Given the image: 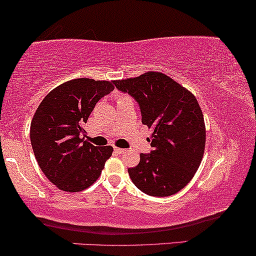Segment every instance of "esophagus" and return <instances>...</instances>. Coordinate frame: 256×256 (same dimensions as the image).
Segmentation results:
<instances>
[{
    "mask_svg": "<svg viewBox=\"0 0 256 256\" xmlns=\"http://www.w3.org/2000/svg\"><path fill=\"white\" fill-rule=\"evenodd\" d=\"M114 151H116L117 154H124L126 152V149H120V148H114Z\"/></svg>",
    "mask_w": 256,
    "mask_h": 256,
    "instance_id": "34e87169",
    "label": "esophagus"
}]
</instances>
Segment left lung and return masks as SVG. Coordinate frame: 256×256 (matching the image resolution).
I'll return each mask as SVG.
<instances>
[{"label": "left lung", "mask_w": 256, "mask_h": 256, "mask_svg": "<svg viewBox=\"0 0 256 256\" xmlns=\"http://www.w3.org/2000/svg\"><path fill=\"white\" fill-rule=\"evenodd\" d=\"M118 90L136 98L142 124L152 128L150 154H140L128 170L142 193L170 196L190 182L202 160L206 142L204 116L195 96L166 74L148 72L114 80Z\"/></svg>", "instance_id": "1"}]
</instances>
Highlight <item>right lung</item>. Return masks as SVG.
Instances as JSON below:
<instances>
[{"mask_svg":"<svg viewBox=\"0 0 256 256\" xmlns=\"http://www.w3.org/2000/svg\"><path fill=\"white\" fill-rule=\"evenodd\" d=\"M114 82L79 78L51 90L38 107L30 142L41 171L64 192H80L100 177L112 146L85 140L84 124L100 98L114 89Z\"/></svg>","mask_w":256,"mask_h":256,"instance_id":"obj_1","label":"right lung"}]
</instances>
